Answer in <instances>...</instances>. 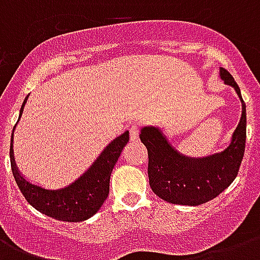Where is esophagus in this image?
Here are the masks:
<instances>
[{
  "instance_id": "34e87169",
  "label": "esophagus",
  "mask_w": 260,
  "mask_h": 260,
  "mask_svg": "<svg viewBox=\"0 0 260 260\" xmlns=\"http://www.w3.org/2000/svg\"><path fill=\"white\" fill-rule=\"evenodd\" d=\"M139 132H140V128H139L138 124H131V125H129L131 142H138V140H139Z\"/></svg>"
}]
</instances>
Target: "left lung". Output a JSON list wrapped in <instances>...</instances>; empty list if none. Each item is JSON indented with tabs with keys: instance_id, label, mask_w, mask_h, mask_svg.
<instances>
[{
	"instance_id": "8db88e82",
	"label": "left lung",
	"mask_w": 260,
	"mask_h": 260,
	"mask_svg": "<svg viewBox=\"0 0 260 260\" xmlns=\"http://www.w3.org/2000/svg\"><path fill=\"white\" fill-rule=\"evenodd\" d=\"M220 77L236 90L242 101V117L231 144L206 158H189L171 146L162 131L144 126L140 140L148 151L150 186L158 197L177 205L197 206L213 200L234 182L246 150V104L234 77L220 69Z\"/></svg>"
}]
</instances>
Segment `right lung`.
Listing matches in <instances>:
<instances>
[{"label":"right lung","mask_w":260,"mask_h":260,"mask_svg":"<svg viewBox=\"0 0 260 260\" xmlns=\"http://www.w3.org/2000/svg\"><path fill=\"white\" fill-rule=\"evenodd\" d=\"M28 98V95H26ZM26 98L22 102L20 116L25 105ZM16 126H13V131ZM13 138V135H12ZM129 140V132L126 131L121 136L114 139L109 146L102 151L97 160L89 170L79 177L74 183L64 189L47 190L34 185L18 173L13 158V139L10 140V166L18 189L21 190L25 200L40 213L47 214L55 220L69 222H79L87 220L98 212L109 194L110 174L116 166V162L121 155L122 148Z\"/></svg>","instance_id":"1"}]
</instances>
